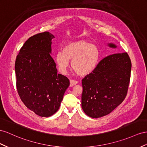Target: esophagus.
I'll return each instance as SVG.
<instances>
[{
    "mask_svg": "<svg viewBox=\"0 0 147 147\" xmlns=\"http://www.w3.org/2000/svg\"><path fill=\"white\" fill-rule=\"evenodd\" d=\"M77 83H78V82L76 81V80H72V79H70V86H73L76 84H77Z\"/></svg>",
    "mask_w": 147,
    "mask_h": 147,
    "instance_id": "1",
    "label": "esophagus"
}]
</instances>
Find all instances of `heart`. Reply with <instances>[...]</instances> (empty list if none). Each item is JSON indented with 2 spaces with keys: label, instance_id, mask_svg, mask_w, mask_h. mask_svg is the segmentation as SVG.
<instances>
[{
  "label": "heart",
  "instance_id": "obj_1",
  "mask_svg": "<svg viewBox=\"0 0 147 147\" xmlns=\"http://www.w3.org/2000/svg\"><path fill=\"white\" fill-rule=\"evenodd\" d=\"M64 51H60L55 54V61L59 70L65 74L72 61V69L81 76L90 74L96 66L99 51L96 46L85 40L70 42L64 46Z\"/></svg>",
  "mask_w": 147,
  "mask_h": 147
}]
</instances>
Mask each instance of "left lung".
Segmentation results:
<instances>
[{"label":"left lung","mask_w":147,"mask_h":147,"mask_svg":"<svg viewBox=\"0 0 147 147\" xmlns=\"http://www.w3.org/2000/svg\"><path fill=\"white\" fill-rule=\"evenodd\" d=\"M108 45L117 47L113 43ZM131 67L127 53L111 54L83 79L82 108L87 116H105L121 104L127 93Z\"/></svg>","instance_id":"obj_1"}]
</instances>
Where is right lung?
Here are the masks:
<instances>
[{"instance_id": "add662e5", "label": "right lung", "mask_w": 147, "mask_h": 147, "mask_svg": "<svg viewBox=\"0 0 147 147\" xmlns=\"http://www.w3.org/2000/svg\"><path fill=\"white\" fill-rule=\"evenodd\" d=\"M49 32L35 34L25 42L15 61L17 88L28 108L41 117L57 111L70 82L57 74Z\"/></svg>"}]
</instances>
